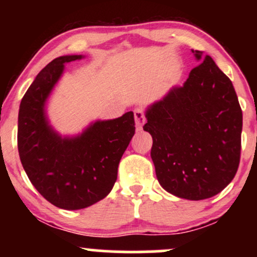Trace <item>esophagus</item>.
<instances>
[{"mask_svg": "<svg viewBox=\"0 0 257 257\" xmlns=\"http://www.w3.org/2000/svg\"><path fill=\"white\" fill-rule=\"evenodd\" d=\"M134 118H135V124H137L138 128H141V126L145 124L146 117L141 108H137V110L134 111Z\"/></svg>", "mask_w": 257, "mask_h": 257, "instance_id": "1", "label": "esophagus"}]
</instances>
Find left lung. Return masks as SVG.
I'll return each instance as SVG.
<instances>
[{
    "instance_id": "8db88e82",
    "label": "left lung",
    "mask_w": 257,
    "mask_h": 257,
    "mask_svg": "<svg viewBox=\"0 0 257 257\" xmlns=\"http://www.w3.org/2000/svg\"><path fill=\"white\" fill-rule=\"evenodd\" d=\"M182 87H174L146 111L151 157L164 190L179 198L216 196L234 178L240 161L243 113L233 84L209 55Z\"/></svg>"
}]
</instances>
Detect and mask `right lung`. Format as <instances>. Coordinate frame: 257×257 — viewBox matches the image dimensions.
Listing matches in <instances>:
<instances>
[{
	"mask_svg": "<svg viewBox=\"0 0 257 257\" xmlns=\"http://www.w3.org/2000/svg\"><path fill=\"white\" fill-rule=\"evenodd\" d=\"M82 58L64 55L47 65L23 96L18 117V150L26 175L49 203L66 210L87 208L111 192L135 133L132 111L96 120L73 138H61L49 124L44 106L64 64Z\"/></svg>",
	"mask_w": 257,
	"mask_h": 257,
	"instance_id": "add662e5",
	"label": "right lung"
}]
</instances>
